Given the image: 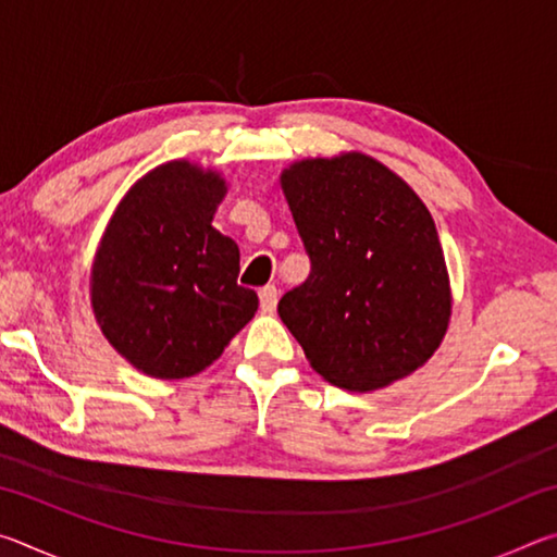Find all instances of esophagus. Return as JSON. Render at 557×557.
Instances as JSON below:
<instances>
[{
  "label": "esophagus",
  "mask_w": 557,
  "mask_h": 557,
  "mask_svg": "<svg viewBox=\"0 0 557 557\" xmlns=\"http://www.w3.org/2000/svg\"><path fill=\"white\" fill-rule=\"evenodd\" d=\"M260 307H262V312H275V307H277V287L275 285H265L262 287L260 292Z\"/></svg>",
  "instance_id": "esophagus-1"
}]
</instances>
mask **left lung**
Instances as JSON below:
<instances>
[{"label": "left lung", "mask_w": 557, "mask_h": 557, "mask_svg": "<svg viewBox=\"0 0 557 557\" xmlns=\"http://www.w3.org/2000/svg\"><path fill=\"white\" fill-rule=\"evenodd\" d=\"M282 188L312 270L277 314L312 369L361 393L420 369L451 312L425 203L366 154L307 159L282 174Z\"/></svg>", "instance_id": "left-lung-1"}]
</instances>
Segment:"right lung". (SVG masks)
I'll return each instance as SVG.
<instances>
[{
  "mask_svg": "<svg viewBox=\"0 0 557 557\" xmlns=\"http://www.w3.org/2000/svg\"><path fill=\"white\" fill-rule=\"evenodd\" d=\"M225 186L188 162L157 166L112 215L92 265L102 334L152 379H186L250 322L258 295L238 285V245L213 228Z\"/></svg>",
  "mask_w": 557,
  "mask_h": 557,
  "instance_id": "1",
  "label": "right lung"
}]
</instances>
